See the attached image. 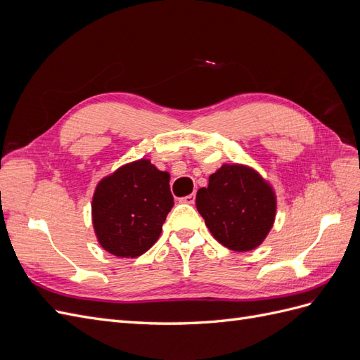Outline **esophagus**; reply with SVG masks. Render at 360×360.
<instances>
[{
	"label": "esophagus",
	"mask_w": 360,
	"mask_h": 360,
	"mask_svg": "<svg viewBox=\"0 0 360 360\" xmlns=\"http://www.w3.org/2000/svg\"><path fill=\"white\" fill-rule=\"evenodd\" d=\"M180 201L186 202V204H193L195 202V193H191V195H188V197L180 198Z\"/></svg>",
	"instance_id": "34e87169"
}]
</instances>
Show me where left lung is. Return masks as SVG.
I'll use <instances>...</instances> for the list:
<instances>
[{"instance_id":"obj_1","label":"left lung","mask_w":360,"mask_h":360,"mask_svg":"<svg viewBox=\"0 0 360 360\" xmlns=\"http://www.w3.org/2000/svg\"><path fill=\"white\" fill-rule=\"evenodd\" d=\"M197 210L213 237L225 248L252 250L275 221L276 198L257 171L245 165H222L197 192Z\"/></svg>"}]
</instances>
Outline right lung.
<instances>
[{"mask_svg":"<svg viewBox=\"0 0 360 360\" xmlns=\"http://www.w3.org/2000/svg\"><path fill=\"white\" fill-rule=\"evenodd\" d=\"M172 205L168 172L147 159L127 163L96 188L91 214L97 240L115 257L143 255L156 243Z\"/></svg>","mask_w":360,"mask_h":360,"instance_id":"obj_1","label":"right lung"}]
</instances>
